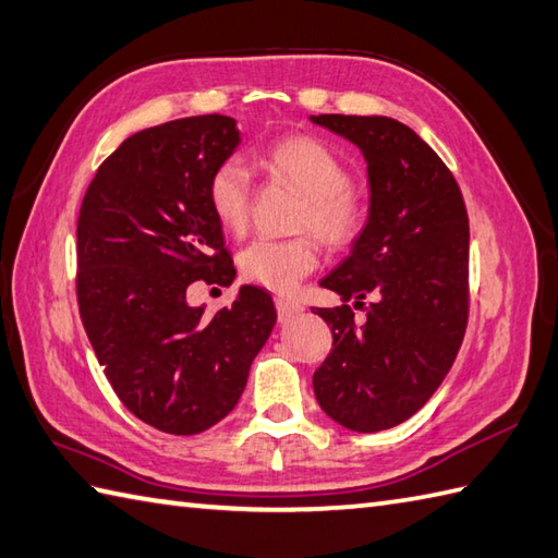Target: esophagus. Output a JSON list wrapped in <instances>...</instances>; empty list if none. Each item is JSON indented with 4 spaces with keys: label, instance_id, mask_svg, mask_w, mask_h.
Returning <instances> with one entry per match:
<instances>
[{
    "label": "esophagus",
    "instance_id": "34e87169",
    "mask_svg": "<svg viewBox=\"0 0 558 558\" xmlns=\"http://www.w3.org/2000/svg\"><path fill=\"white\" fill-rule=\"evenodd\" d=\"M303 313V305L301 303H293L287 299H277V315H279V323H289L293 317H299Z\"/></svg>",
    "mask_w": 558,
    "mask_h": 558
}]
</instances>
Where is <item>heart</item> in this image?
Wrapping results in <instances>:
<instances>
[{"instance_id": "b5f03b06", "label": "heart", "mask_w": 558, "mask_h": 558, "mask_svg": "<svg viewBox=\"0 0 558 558\" xmlns=\"http://www.w3.org/2000/svg\"><path fill=\"white\" fill-rule=\"evenodd\" d=\"M263 166L305 197L299 229L320 238L329 250H344L361 235L366 207L349 187L347 166L323 142L313 136H287L263 154ZM207 199L221 229L241 235L250 221V175L245 166L235 158L216 166ZM315 265L317 250L311 238H257L241 253L243 277L279 293L291 291Z\"/></svg>"}]
</instances>
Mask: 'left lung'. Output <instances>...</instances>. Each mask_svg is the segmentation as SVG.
Returning a JSON list of instances; mask_svg holds the SVG:
<instances>
[{"instance_id":"1","label":"left lung","mask_w":558,"mask_h":558,"mask_svg":"<svg viewBox=\"0 0 558 558\" xmlns=\"http://www.w3.org/2000/svg\"><path fill=\"white\" fill-rule=\"evenodd\" d=\"M366 158L371 204L361 235L320 287L342 308H317L332 351L313 373L323 412L359 434L392 428L422 409L458 356L470 313V219L438 154L383 116H311ZM368 294L356 328L345 305Z\"/></svg>"}]
</instances>
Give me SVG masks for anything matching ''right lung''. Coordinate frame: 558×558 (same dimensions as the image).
<instances>
[{
  "label": "right lung",
  "instance_id": "1",
  "mask_svg": "<svg viewBox=\"0 0 558 558\" xmlns=\"http://www.w3.org/2000/svg\"><path fill=\"white\" fill-rule=\"evenodd\" d=\"M241 144L233 118L195 116L128 136L100 168L76 221L78 313L112 390L163 434L195 436L231 412L277 311L259 287L204 315L187 287L231 283L211 214L214 168Z\"/></svg>",
  "mask_w": 558,
  "mask_h": 558
}]
</instances>
